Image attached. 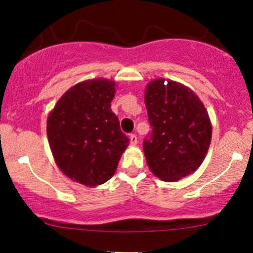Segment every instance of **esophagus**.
<instances>
[{"instance_id": "1", "label": "esophagus", "mask_w": 253, "mask_h": 253, "mask_svg": "<svg viewBox=\"0 0 253 253\" xmlns=\"http://www.w3.org/2000/svg\"><path fill=\"white\" fill-rule=\"evenodd\" d=\"M129 143L130 145H136V143H138V138H136L135 134L129 135Z\"/></svg>"}]
</instances>
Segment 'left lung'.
<instances>
[{"mask_svg": "<svg viewBox=\"0 0 253 253\" xmlns=\"http://www.w3.org/2000/svg\"><path fill=\"white\" fill-rule=\"evenodd\" d=\"M145 106L152 127L143 145L150 170L167 182L196 171L211 139V120L201 100L183 84L159 78L147 84Z\"/></svg>", "mask_w": 253, "mask_h": 253, "instance_id": "8db88e82", "label": "left lung"}]
</instances>
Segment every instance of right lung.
<instances>
[{
	"instance_id": "obj_1",
	"label": "right lung",
	"mask_w": 253,
	"mask_h": 253,
	"mask_svg": "<svg viewBox=\"0 0 253 253\" xmlns=\"http://www.w3.org/2000/svg\"><path fill=\"white\" fill-rule=\"evenodd\" d=\"M115 82L84 81L59 98L47 119V138L59 169L88 187L114 175L129 139L110 109Z\"/></svg>"
}]
</instances>
